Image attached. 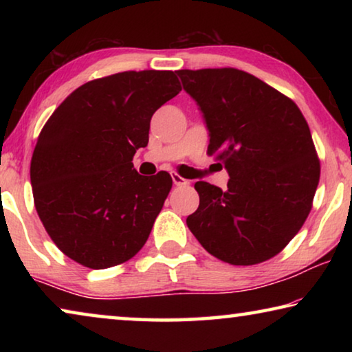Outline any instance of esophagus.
Returning <instances> with one entry per match:
<instances>
[{
  "instance_id": "esophagus-1",
  "label": "esophagus",
  "mask_w": 352,
  "mask_h": 352,
  "mask_svg": "<svg viewBox=\"0 0 352 352\" xmlns=\"http://www.w3.org/2000/svg\"><path fill=\"white\" fill-rule=\"evenodd\" d=\"M172 182H174L175 186H188V184H189V180L183 178L180 174H177V172L172 174Z\"/></svg>"
}]
</instances>
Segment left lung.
<instances>
[{
    "mask_svg": "<svg viewBox=\"0 0 352 352\" xmlns=\"http://www.w3.org/2000/svg\"><path fill=\"white\" fill-rule=\"evenodd\" d=\"M178 76L204 113L208 155L230 175L226 190L194 184L200 205L188 228L228 264L273 258L306 222L318 186L320 160L305 116L290 98L245 71L180 69Z\"/></svg>",
    "mask_w": 352,
    "mask_h": 352,
    "instance_id": "left-lung-1",
    "label": "left lung"
}]
</instances>
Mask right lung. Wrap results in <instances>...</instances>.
<instances>
[{"mask_svg": "<svg viewBox=\"0 0 352 352\" xmlns=\"http://www.w3.org/2000/svg\"><path fill=\"white\" fill-rule=\"evenodd\" d=\"M182 91L174 71H124L77 88L41 129L31 160L35 210L58 250L100 270L140 252L172 188L133 169L151 119Z\"/></svg>", "mask_w": 352, "mask_h": 352, "instance_id": "obj_1", "label": "right lung"}]
</instances>
